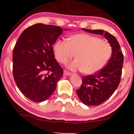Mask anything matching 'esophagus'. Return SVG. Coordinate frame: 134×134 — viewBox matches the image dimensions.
<instances>
[{
  "mask_svg": "<svg viewBox=\"0 0 134 134\" xmlns=\"http://www.w3.org/2000/svg\"><path fill=\"white\" fill-rule=\"evenodd\" d=\"M71 74V72H69V71H67L66 70H64V75L65 76H70Z\"/></svg>",
  "mask_w": 134,
  "mask_h": 134,
  "instance_id": "1",
  "label": "esophagus"
}]
</instances>
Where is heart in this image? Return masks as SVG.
<instances>
[{
  "instance_id": "heart-1",
  "label": "heart",
  "mask_w": 134,
  "mask_h": 134,
  "mask_svg": "<svg viewBox=\"0 0 134 134\" xmlns=\"http://www.w3.org/2000/svg\"><path fill=\"white\" fill-rule=\"evenodd\" d=\"M55 56L62 63H66L76 55L77 60L68 67L72 71L80 70L92 74L103 68L110 60L112 48L107 41L88 34L74 35L69 42L58 40L54 47Z\"/></svg>"
}]
</instances>
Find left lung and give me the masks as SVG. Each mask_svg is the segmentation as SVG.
<instances>
[{
    "label": "left lung",
    "mask_w": 134,
    "mask_h": 134,
    "mask_svg": "<svg viewBox=\"0 0 134 134\" xmlns=\"http://www.w3.org/2000/svg\"><path fill=\"white\" fill-rule=\"evenodd\" d=\"M90 34L104 36L112 48L109 62L94 74L82 77V83L76 91L80 100L86 105H99L110 98L120 82L124 56L120 44L114 36L103 30L82 29Z\"/></svg>",
    "instance_id": "obj_1"
}]
</instances>
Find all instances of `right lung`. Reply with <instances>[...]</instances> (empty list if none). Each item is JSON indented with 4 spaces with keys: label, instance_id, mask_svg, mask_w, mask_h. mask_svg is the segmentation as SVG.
<instances>
[{
    "label": "right lung",
    "instance_id": "obj_1",
    "mask_svg": "<svg viewBox=\"0 0 134 134\" xmlns=\"http://www.w3.org/2000/svg\"><path fill=\"white\" fill-rule=\"evenodd\" d=\"M61 27L38 23L25 29L13 52V73L16 85L34 102L47 99L55 90L63 70L57 62L52 46Z\"/></svg>",
    "mask_w": 134,
    "mask_h": 134
}]
</instances>
